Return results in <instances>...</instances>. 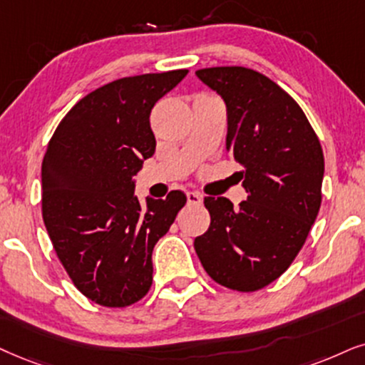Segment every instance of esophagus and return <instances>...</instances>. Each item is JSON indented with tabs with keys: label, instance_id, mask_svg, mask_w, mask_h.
I'll use <instances>...</instances> for the list:
<instances>
[{
	"label": "esophagus",
	"instance_id": "obj_1",
	"mask_svg": "<svg viewBox=\"0 0 365 365\" xmlns=\"http://www.w3.org/2000/svg\"><path fill=\"white\" fill-rule=\"evenodd\" d=\"M187 202L190 205H200L202 202H204V198H202V195L200 193H197V192H188L187 193Z\"/></svg>",
	"mask_w": 365,
	"mask_h": 365
}]
</instances>
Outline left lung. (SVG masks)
<instances>
[{"label":"left lung","instance_id":"obj_1","mask_svg":"<svg viewBox=\"0 0 365 365\" xmlns=\"http://www.w3.org/2000/svg\"><path fill=\"white\" fill-rule=\"evenodd\" d=\"M197 77L227 108L225 148L247 200L205 197L209 230L195 252L212 279L236 292H257L288 269L322 204L324 151L288 92L246 67H210Z\"/></svg>","mask_w":365,"mask_h":365}]
</instances>
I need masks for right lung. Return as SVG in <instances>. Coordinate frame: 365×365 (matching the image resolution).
<instances>
[{"label":"right lung","instance_id":"obj_1","mask_svg":"<svg viewBox=\"0 0 365 365\" xmlns=\"http://www.w3.org/2000/svg\"><path fill=\"white\" fill-rule=\"evenodd\" d=\"M188 71L124 77L82 98L55 129L41 163V215L60 262L94 303L129 307L153 281L155 244L187 197L135 195L156 140L150 114Z\"/></svg>","mask_w":365,"mask_h":365}]
</instances>
